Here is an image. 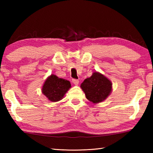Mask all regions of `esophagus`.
<instances>
[{"label":"esophagus","instance_id":"1","mask_svg":"<svg viewBox=\"0 0 153 153\" xmlns=\"http://www.w3.org/2000/svg\"><path fill=\"white\" fill-rule=\"evenodd\" d=\"M72 82H73V83L75 85H77L79 84V80L77 79H72Z\"/></svg>","mask_w":153,"mask_h":153}]
</instances>
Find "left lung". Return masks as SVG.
<instances>
[{"instance_id": "left-lung-1", "label": "left lung", "mask_w": 153, "mask_h": 153, "mask_svg": "<svg viewBox=\"0 0 153 153\" xmlns=\"http://www.w3.org/2000/svg\"><path fill=\"white\" fill-rule=\"evenodd\" d=\"M86 97L93 103L100 102L107 98L112 90V84L109 79L98 72L82 83L81 86Z\"/></svg>"}]
</instances>
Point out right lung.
Masks as SVG:
<instances>
[{"instance_id":"add662e5","label":"right lung","mask_w":153,"mask_h":153,"mask_svg":"<svg viewBox=\"0 0 153 153\" xmlns=\"http://www.w3.org/2000/svg\"><path fill=\"white\" fill-rule=\"evenodd\" d=\"M70 88L71 84L68 80L59 78L55 75H51L43 85L42 93L49 100L56 102L63 98Z\"/></svg>"}]
</instances>
